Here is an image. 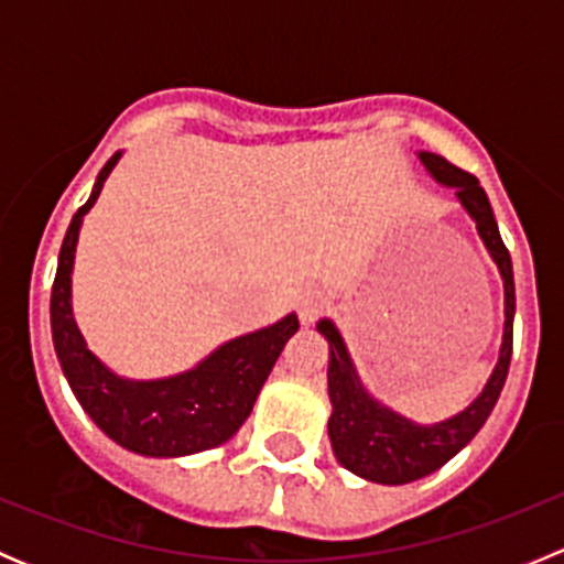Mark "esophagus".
I'll return each mask as SVG.
<instances>
[{"instance_id": "esophagus-1", "label": "esophagus", "mask_w": 564, "mask_h": 564, "mask_svg": "<svg viewBox=\"0 0 564 564\" xmlns=\"http://www.w3.org/2000/svg\"><path fill=\"white\" fill-rule=\"evenodd\" d=\"M324 305H327V300H324V292H318V289H308L305 294H300V318H303L305 324H311L314 318L322 314Z\"/></svg>"}]
</instances>
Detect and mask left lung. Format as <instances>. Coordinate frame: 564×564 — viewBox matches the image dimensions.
Returning <instances> with one entry per match:
<instances>
[{
  "instance_id": "8db88e82",
  "label": "left lung",
  "mask_w": 564,
  "mask_h": 564,
  "mask_svg": "<svg viewBox=\"0 0 564 564\" xmlns=\"http://www.w3.org/2000/svg\"><path fill=\"white\" fill-rule=\"evenodd\" d=\"M420 161H423V166L429 169L434 180H440L442 185L456 187L458 202L471 215L477 231H480V240L486 242L488 253H491L499 272H502L505 338L497 368H494L486 390L477 395V401L469 409L445 420V423L414 425L412 420L390 412L388 406L377 403L362 390L360 379L351 368L349 351H346L344 338L338 335L335 324L327 322V318L316 324V329L329 344L327 384L333 414H329L327 431L335 458L355 475L366 477L371 482H384V486H403V482L420 480V477L445 466L458 451L469 445L471 436L482 429L491 409L497 406V398L505 388V379H508L510 355H513V264H510V253L505 248L502 237H499L497 218H494L486 191L480 187L477 176L453 166V163L434 155V152H420Z\"/></svg>"
}]
</instances>
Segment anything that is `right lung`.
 Returning a JSON list of instances; mask_svg holds the SVG:
<instances>
[{"instance_id":"add662e5","label":"right lung","mask_w":564,"mask_h":564,"mask_svg":"<svg viewBox=\"0 0 564 564\" xmlns=\"http://www.w3.org/2000/svg\"><path fill=\"white\" fill-rule=\"evenodd\" d=\"M117 155L100 169L93 196L73 215L59 250L51 289V335L59 366L84 412L117 445L141 456L176 458L224 445L237 434L253 409L261 384L270 377L286 340L297 333V316L289 314L272 327L229 340L193 371L158 382H130L111 373L84 344L70 308V272L82 218L100 196Z\"/></svg>"}]
</instances>
